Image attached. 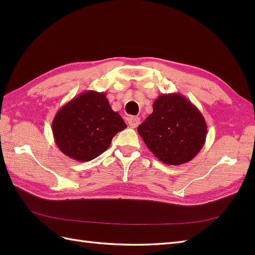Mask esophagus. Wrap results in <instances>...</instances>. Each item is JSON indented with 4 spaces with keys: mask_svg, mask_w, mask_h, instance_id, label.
Returning <instances> with one entry per match:
<instances>
[{
    "mask_svg": "<svg viewBox=\"0 0 255 255\" xmlns=\"http://www.w3.org/2000/svg\"><path fill=\"white\" fill-rule=\"evenodd\" d=\"M139 122H140V119L138 117H134V116H131L127 119L129 127H131V128H136L139 125Z\"/></svg>",
    "mask_w": 255,
    "mask_h": 255,
    "instance_id": "obj_1",
    "label": "esophagus"
}]
</instances>
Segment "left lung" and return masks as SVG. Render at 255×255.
Returning a JSON list of instances; mask_svg holds the SVG:
<instances>
[{"label": "left lung", "mask_w": 255, "mask_h": 255, "mask_svg": "<svg viewBox=\"0 0 255 255\" xmlns=\"http://www.w3.org/2000/svg\"><path fill=\"white\" fill-rule=\"evenodd\" d=\"M138 133L158 160L180 165L193 160L204 147L207 124L185 96L161 94L153 102L152 114L138 126Z\"/></svg>", "instance_id": "left-lung-1"}]
</instances>
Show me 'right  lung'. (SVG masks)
I'll return each mask as SVG.
<instances>
[{
  "label": "right lung",
  "mask_w": 255,
  "mask_h": 255,
  "mask_svg": "<svg viewBox=\"0 0 255 255\" xmlns=\"http://www.w3.org/2000/svg\"><path fill=\"white\" fill-rule=\"evenodd\" d=\"M126 127L122 116L112 110L104 92L85 91L57 112L51 129L63 154L86 162L107 150L114 136Z\"/></svg>",
  "instance_id": "add662e5"
}]
</instances>
